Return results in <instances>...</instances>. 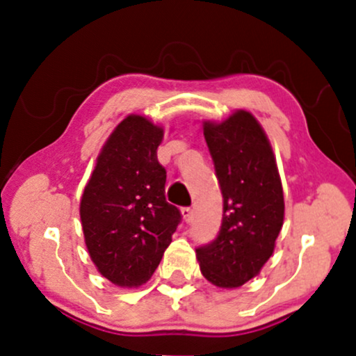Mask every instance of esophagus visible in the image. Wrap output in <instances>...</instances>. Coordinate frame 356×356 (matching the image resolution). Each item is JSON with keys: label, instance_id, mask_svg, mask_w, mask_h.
<instances>
[{"label": "esophagus", "instance_id": "obj_1", "mask_svg": "<svg viewBox=\"0 0 356 356\" xmlns=\"http://www.w3.org/2000/svg\"><path fill=\"white\" fill-rule=\"evenodd\" d=\"M181 213H183V218H184V222H186V223H189V222L193 220L194 212H193L191 207H184V209H181Z\"/></svg>", "mask_w": 356, "mask_h": 356}]
</instances>
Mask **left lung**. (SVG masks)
Wrapping results in <instances>:
<instances>
[{
    "label": "left lung",
    "instance_id": "8db88e82",
    "mask_svg": "<svg viewBox=\"0 0 356 356\" xmlns=\"http://www.w3.org/2000/svg\"><path fill=\"white\" fill-rule=\"evenodd\" d=\"M209 152L223 196L220 232L196 248L206 279L236 289L259 274L284 225V189L264 129L250 111L238 110L222 123H204Z\"/></svg>",
    "mask_w": 356,
    "mask_h": 356
}]
</instances>
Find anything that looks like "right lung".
<instances>
[{
  "label": "right lung",
  "mask_w": 356,
  "mask_h": 356,
  "mask_svg": "<svg viewBox=\"0 0 356 356\" xmlns=\"http://www.w3.org/2000/svg\"><path fill=\"white\" fill-rule=\"evenodd\" d=\"M163 129L140 115L116 126L81 199L90 259L118 286H139L157 269L181 212L165 199L167 172L157 160Z\"/></svg>",
  "instance_id": "1"
}]
</instances>
